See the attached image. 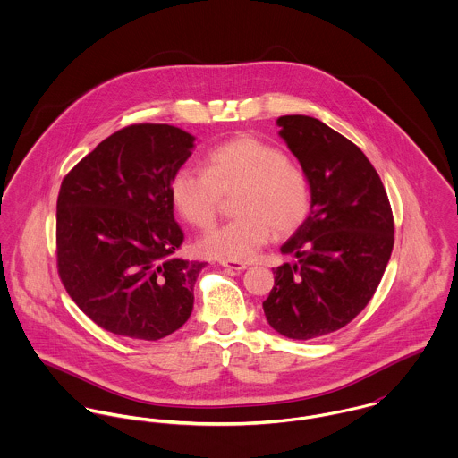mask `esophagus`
<instances>
[{
    "instance_id": "34e87169",
    "label": "esophagus",
    "mask_w": 458,
    "mask_h": 458,
    "mask_svg": "<svg viewBox=\"0 0 458 458\" xmlns=\"http://www.w3.org/2000/svg\"><path fill=\"white\" fill-rule=\"evenodd\" d=\"M220 264H222L224 267H227L229 271H242V269H245V267H247L243 262L220 261Z\"/></svg>"
}]
</instances>
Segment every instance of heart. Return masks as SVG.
I'll return each mask as SVG.
<instances>
[{"label": "heart", "mask_w": 458, "mask_h": 458, "mask_svg": "<svg viewBox=\"0 0 458 458\" xmlns=\"http://www.w3.org/2000/svg\"><path fill=\"white\" fill-rule=\"evenodd\" d=\"M234 197V220L209 231L199 249L222 261H250L276 234H289L312 204L305 171L284 151L254 135H238L206 155V169L180 167L171 180L178 213L197 229L218 216L224 196Z\"/></svg>", "instance_id": "heart-1"}]
</instances>
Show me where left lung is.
<instances>
[{
  "instance_id": "obj_1",
  "label": "left lung",
  "mask_w": 458,
  "mask_h": 458,
  "mask_svg": "<svg viewBox=\"0 0 458 458\" xmlns=\"http://www.w3.org/2000/svg\"><path fill=\"white\" fill-rule=\"evenodd\" d=\"M310 183V215L282 245L296 261L273 267L262 301L269 327L294 340L349 325L372 300L393 250V213L365 153L323 122L276 120Z\"/></svg>"
}]
</instances>
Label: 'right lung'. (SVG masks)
<instances>
[{
	"mask_svg": "<svg viewBox=\"0 0 458 458\" xmlns=\"http://www.w3.org/2000/svg\"><path fill=\"white\" fill-rule=\"evenodd\" d=\"M194 135L162 123L114 131L62 182L56 264L75 305L131 340H158L187 323L204 262L176 258L171 180Z\"/></svg>",
	"mask_w": 458,
	"mask_h": 458,
	"instance_id": "right-lung-1",
	"label": "right lung"
}]
</instances>
